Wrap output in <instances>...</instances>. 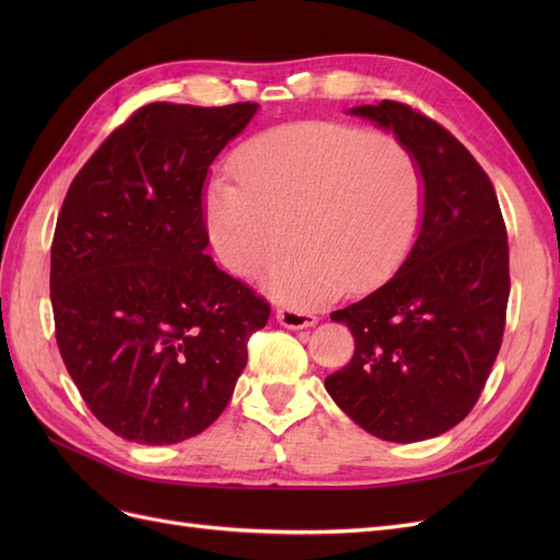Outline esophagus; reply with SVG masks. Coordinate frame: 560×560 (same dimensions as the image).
Returning a JSON list of instances; mask_svg holds the SVG:
<instances>
[{"label":"esophagus","mask_w":560,"mask_h":560,"mask_svg":"<svg viewBox=\"0 0 560 560\" xmlns=\"http://www.w3.org/2000/svg\"><path fill=\"white\" fill-rule=\"evenodd\" d=\"M276 317H278L280 325L287 327V329H306V327L317 325V317L313 313L299 311V308H280L276 313Z\"/></svg>","instance_id":"1"}]
</instances>
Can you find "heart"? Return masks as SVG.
Instances as JSON below:
<instances>
[{"label":"heart","instance_id":"obj_1","mask_svg":"<svg viewBox=\"0 0 560 560\" xmlns=\"http://www.w3.org/2000/svg\"><path fill=\"white\" fill-rule=\"evenodd\" d=\"M206 196L212 247L231 273L264 278L292 306L376 290L409 257L425 212V179L413 151L385 132L301 121L245 142Z\"/></svg>","mask_w":560,"mask_h":560}]
</instances>
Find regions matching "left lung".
I'll use <instances>...</instances> for the list:
<instances>
[{
	"label": "left lung",
	"instance_id": "left-lung-1",
	"mask_svg": "<svg viewBox=\"0 0 560 560\" xmlns=\"http://www.w3.org/2000/svg\"><path fill=\"white\" fill-rule=\"evenodd\" d=\"M348 114L393 130L413 151L425 212L397 273L331 313L354 336V354L325 387L369 434L425 442L471 411L500 352L510 301L504 219L481 165L432 118L393 100Z\"/></svg>",
	"mask_w": 560,
	"mask_h": 560
}]
</instances>
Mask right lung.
Masks as SVG:
<instances>
[{
    "instance_id": "obj_1",
    "label": "right lung",
    "mask_w": 560,
    "mask_h": 560,
    "mask_svg": "<svg viewBox=\"0 0 560 560\" xmlns=\"http://www.w3.org/2000/svg\"><path fill=\"white\" fill-rule=\"evenodd\" d=\"M259 105L154 103L81 167L50 247L62 362L135 444H179L222 416L270 308L206 254L212 161Z\"/></svg>"
}]
</instances>
